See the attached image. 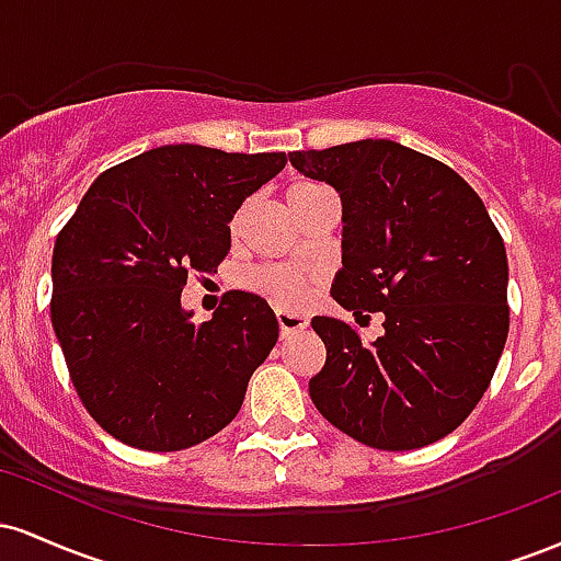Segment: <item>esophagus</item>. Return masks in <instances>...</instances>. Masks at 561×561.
<instances>
[{
    "mask_svg": "<svg viewBox=\"0 0 561 561\" xmlns=\"http://www.w3.org/2000/svg\"><path fill=\"white\" fill-rule=\"evenodd\" d=\"M276 321H279L282 337H289V334L306 330L308 327L306 313H295V311H276Z\"/></svg>",
    "mask_w": 561,
    "mask_h": 561,
    "instance_id": "1",
    "label": "esophagus"
}]
</instances>
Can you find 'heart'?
Instances as JSON below:
<instances>
[{
    "label": "heart",
    "mask_w": 561,
    "mask_h": 561,
    "mask_svg": "<svg viewBox=\"0 0 561 561\" xmlns=\"http://www.w3.org/2000/svg\"><path fill=\"white\" fill-rule=\"evenodd\" d=\"M319 184H295L289 192H306ZM244 287L259 293L279 308H298L311 293V276L293 266H255L244 274Z\"/></svg>",
    "instance_id": "1"
}]
</instances>
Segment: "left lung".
<instances>
[{
  "label": "left lung",
  "instance_id": "left-lung-1",
  "mask_svg": "<svg viewBox=\"0 0 561 561\" xmlns=\"http://www.w3.org/2000/svg\"><path fill=\"white\" fill-rule=\"evenodd\" d=\"M343 203V268L332 298L358 317L385 313L364 343L313 317L327 364L308 382L327 422L382 450H414L454 433L478 405L508 334L504 240L478 192L454 169L390 139L289 156Z\"/></svg>",
  "mask_w": 561,
  "mask_h": 561
}]
</instances>
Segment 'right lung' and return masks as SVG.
<instances>
[{"instance_id":"right-lung-1","label":"right lung","mask_w":561,"mask_h":561,"mask_svg":"<svg viewBox=\"0 0 561 561\" xmlns=\"http://www.w3.org/2000/svg\"><path fill=\"white\" fill-rule=\"evenodd\" d=\"M285 152L199 145L147 150L96 176L53 253V327L89 414L115 440L184 450L234 420L279 324L261 295H224L210 321L184 311L190 272H214L244 197Z\"/></svg>"}]
</instances>
